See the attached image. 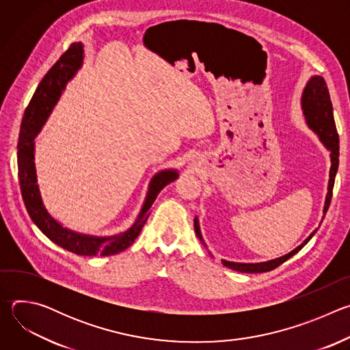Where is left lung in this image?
<instances>
[{
  "label": "left lung",
  "mask_w": 350,
  "mask_h": 350,
  "mask_svg": "<svg viewBox=\"0 0 350 350\" xmlns=\"http://www.w3.org/2000/svg\"><path fill=\"white\" fill-rule=\"evenodd\" d=\"M301 107H302V112H304L308 127L314 134H317L319 139L321 141V144L328 149V152H329V161H331L329 180H328V185H327V195H325V202H324V208H323V217L320 221V224H321L324 220V216L328 211L329 202H331L332 188H334L335 176L338 172V165H339V137H338L336 126H335V120H334L329 92H328L325 80L321 76H312L309 79V81L306 83L305 88L302 91ZM193 227H195L196 237L205 245L202 232H201V227H199L198 216H195V219H193ZM316 231H317V228L314 231H312L310 235L301 245L296 246L293 251L288 252L284 256H280V258H275V259H271L267 262H260V263H237V262H230V260H224V259H221V263H223V266H226L231 270H235V271H241V273H266V271L274 270L275 267H278L280 265H282L289 258H292L293 255H296L299 251H301V249L312 239V237L316 234Z\"/></svg>",
  "instance_id": "8db88e82"
}]
</instances>
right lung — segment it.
<instances>
[{"label":"right lung","mask_w":350,"mask_h":350,"mask_svg":"<svg viewBox=\"0 0 350 350\" xmlns=\"http://www.w3.org/2000/svg\"><path fill=\"white\" fill-rule=\"evenodd\" d=\"M84 61V45L73 42L61 59L49 69L38 84L29 107L25 111L18 141V176L23 202L27 213L38 230L58 246L80 256H111L123 252L141 232L155 199L159 192L178 177L177 169L158 172L148 184L144 204L134 223L124 231L98 237L81 234L59 223L44 205L36 169V137L41 131L53 109L66 88V84L76 76Z\"/></svg>","instance_id":"obj_1"}]
</instances>
